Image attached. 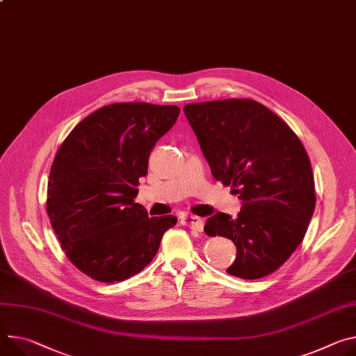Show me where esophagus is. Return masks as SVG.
Masks as SVG:
<instances>
[{
  "label": "esophagus",
  "instance_id": "1",
  "mask_svg": "<svg viewBox=\"0 0 356 356\" xmlns=\"http://www.w3.org/2000/svg\"><path fill=\"white\" fill-rule=\"evenodd\" d=\"M181 224L186 225V227L195 230V232H203L204 227V221L203 218L197 217V216H191V214H186L181 217Z\"/></svg>",
  "mask_w": 356,
  "mask_h": 356
}]
</instances>
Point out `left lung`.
Segmentation results:
<instances>
[{
  "label": "left lung",
  "instance_id": "obj_1",
  "mask_svg": "<svg viewBox=\"0 0 356 356\" xmlns=\"http://www.w3.org/2000/svg\"><path fill=\"white\" fill-rule=\"evenodd\" d=\"M184 115L216 180L243 202L237 217L216 213L207 236L230 238L237 255L227 273L266 277L301 244L315 210L308 154L291 127L251 99L190 104Z\"/></svg>",
  "mask_w": 356,
  "mask_h": 356
}]
</instances>
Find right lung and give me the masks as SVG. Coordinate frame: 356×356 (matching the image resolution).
Wrapping results in <instances>:
<instances>
[{"mask_svg":"<svg viewBox=\"0 0 356 356\" xmlns=\"http://www.w3.org/2000/svg\"><path fill=\"white\" fill-rule=\"evenodd\" d=\"M179 112L145 102L108 105L79 122L60 145L47 211L62 250L93 280L116 282L140 273L177 222L172 214L149 217L135 197L153 146Z\"/></svg>","mask_w":356,"mask_h":356,"instance_id":"add662e5","label":"right lung"}]
</instances>
